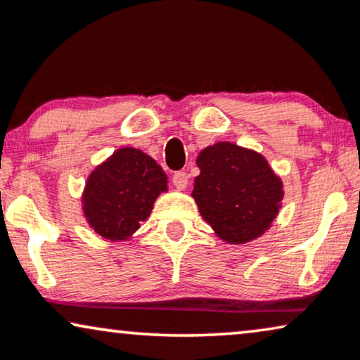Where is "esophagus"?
I'll return each mask as SVG.
<instances>
[{
    "label": "esophagus",
    "instance_id": "34e87169",
    "mask_svg": "<svg viewBox=\"0 0 360 360\" xmlns=\"http://www.w3.org/2000/svg\"><path fill=\"white\" fill-rule=\"evenodd\" d=\"M172 181H174L175 188L185 190L188 186V175L185 172H175L174 176H172Z\"/></svg>",
    "mask_w": 360,
    "mask_h": 360
}]
</instances>
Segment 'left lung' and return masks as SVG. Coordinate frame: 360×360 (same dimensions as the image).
I'll list each match as a JSON object with an SVG mask.
<instances>
[{"label": "left lung", "mask_w": 360, "mask_h": 360, "mask_svg": "<svg viewBox=\"0 0 360 360\" xmlns=\"http://www.w3.org/2000/svg\"><path fill=\"white\" fill-rule=\"evenodd\" d=\"M200 175L191 197L203 220L231 245H243L271 226L283 200V184L266 158L230 142L200 152Z\"/></svg>", "instance_id": "left-lung-1"}]
</instances>
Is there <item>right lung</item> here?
Returning <instances> with one entry per match:
<instances>
[{"mask_svg":"<svg viewBox=\"0 0 360 360\" xmlns=\"http://www.w3.org/2000/svg\"><path fill=\"white\" fill-rule=\"evenodd\" d=\"M167 190L160 165L139 148L124 147L89 175L82 210L97 235L122 241L140 228Z\"/></svg>","mask_w":360,"mask_h":360,"instance_id":"add662e5","label":"right lung"}]
</instances>
